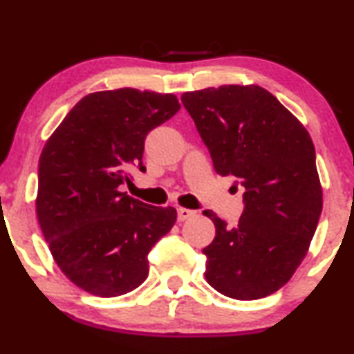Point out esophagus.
Masks as SVG:
<instances>
[{
	"mask_svg": "<svg viewBox=\"0 0 354 354\" xmlns=\"http://www.w3.org/2000/svg\"><path fill=\"white\" fill-rule=\"evenodd\" d=\"M194 211L193 209H188V208H178V219L180 221H185V219H189L194 216Z\"/></svg>",
	"mask_w": 354,
	"mask_h": 354,
	"instance_id": "1",
	"label": "esophagus"
}]
</instances>
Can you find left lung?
Segmentation results:
<instances>
[{"label":"left lung","instance_id":"8db88e82","mask_svg":"<svg viewBox=\"0 0 354 354\" xmlns=\"http://www.w3.org/2000/svg\"><path fill=\"white\" fill-rule=\"evenodd\" d=\"M214 171L245 188L236 226L213 211L216 236L203 250L206 281L233 299H258L290 281L308 253L323 208L310 133L266 91L248 84L181 96Z\"/></svg>","mask_w":354,"mask_h":354}]
</instances>
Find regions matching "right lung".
<instances>
[{
  "label": "right lung",
  "mask_w": 354,
  "mask_h": 354,
  "mask_svg": "<svg viewBox=\"0 0 354 354\" xmlns=\"http://www.w3.org/2000/svg\"><path fill=\"white\" fill-rule=\"evenodd\" d=\"M174 95L120 88L84 96L39 156L36 216L56 265L88 293L113 298L148 278V253L176 221L121 193L145 171V140L180 111Z\"/></svg>",
  "instance_id": "add662e5"
}]
</instances>
